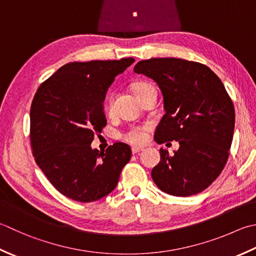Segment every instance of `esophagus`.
<instances>
[{
    "mask_svg": "<svg viewBox=\"0 0 256 256\" xmlns=\"http://www.w3.org/2000/svg\"><path fill=\"white\" fill-rule=\"evenodd\" d=\"M143 148H140V146H132V153L133 154H136V153H140L143 151Z\"/></svg>",
    "mask_w": 256,
    "mask_h": 256,
    "instance_id": "34e87169",
    "label": "esophagus"
}]
</instances>
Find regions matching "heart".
Wrapping results in <instances>:
<instances>
[{"label":"heart","mask_w":256,"mask_h":256,"mask_svg":"<svg viewBox=\"0 0 256 256\" xmlns=\"http://www.w3.org/2000/svg\"><path fill=\"white\" fill-rule=\"evenodd\" d=\"M148 86H152V85L145 82H138L134 84L133 91L135 94H138V92H141L142 90H144ZM104 110L106 114H111L113 112V96H110L106 100ZM148 130V125H136V126H132L131 128H128V131L122 135V138L125 140V141H128L130 143L142 144L145 140H146Z\"/></svg>","instance_id":"b5f03b06"}]
</instances>
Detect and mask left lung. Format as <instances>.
<instances>
[{
	"label": "left lung",
	"instance_id": "1",
	"mask_svg": "<svg viewBox=\"0 0 256 256\" xmlns=\"http://www.w3.org/2000/svg\"><path fill=\"white\" fill-rule=\"evenodd\" d=\"M134 72L153 78L163 94L154 140L180 144L173 155L160 150L154 183L174 196L204 191L223 171L233 140L234 105L222 81L206 65L175 58L140 61Z\"/></svg>",
	"mask_w": 256,
	"mask_h": 256
}]
</instances>
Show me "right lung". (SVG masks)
<instances>
[{"instance_id":"1","label":"right lung","mask_w":256,"mask_h":256,"mask_svg":"<svg viewBox=\"0 0 256 256\" xmlns=\"http://www.w3.org/2000/svg\"><path fill=\"white\" fill-rule=\"evenodd\" d=\"M135 60L72 62L44 81L31 105L30 138L35 162L64 196L93 202L111 193L131 158L116 142L100 152L91 148L106 125L103 102L115 76Z\"/></svg>"}]
</instances>
